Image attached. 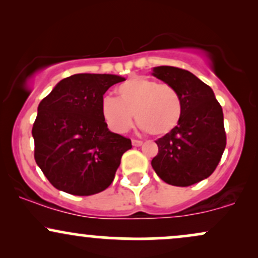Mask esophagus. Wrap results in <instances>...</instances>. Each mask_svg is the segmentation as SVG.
Returning a JSON list of instances; mask_svg holds the SVG:
<instances>
[{
  "label": "esophagus",
  "mask_w": 258,
  "mask_h": 258,
  "mask_svg": "<svg viewBox=\"0 0 258 258\" xmlns=\"http://www.w3.org/2000/svg\"><path fill=\"white\" fill-rule=\"evenodd\" d=\"M143 144V142L138 141V139H132V146L133 147H141Z\"/></svg>",
  "instance_id": "1"
}]
</instances>
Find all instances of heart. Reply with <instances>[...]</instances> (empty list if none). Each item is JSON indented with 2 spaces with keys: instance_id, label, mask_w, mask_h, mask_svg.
<instances>
[{
  "instance_id": "obj_1",
  "label": "heart",
  "mask_w": 258,
  "mask_h": 258,
  "mask_svg": "<svg viewBox=\"0 0 258 258\" xmlns=\"http://www.w3.org/2000/svg\"><path fill=\"white\" fill-rule=\"evenodd\" d=\"M116 97L102 99V114L112 131L123 133L132 126L133 115L143 130L153 136H165L178 125L182 100L172 86L135 76L116 87Z\"/></svg>"
}]
</instances>
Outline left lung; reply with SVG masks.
I'll return each mask as SVG.
<instances>
[{
  "mask_svg": "<svg viewBox=\"0 0 258 258\" xmlns=\"http://www.w3.org/2000/svg\"><path fill=\"white\" fill-rule=\"evenodd\" d=\"M153 75L178 92L182 116L176 128L156 141L152 166L167 184H195L211 176L226 148L222 106L212 88L188 70L162 65L153 68Z\"/></svg>",
  "mask_w": 258,
  "mask_h": 258,
  "instance_id": "1",
  "label": "left lung"
}]
</instances>
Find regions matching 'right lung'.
<instances>
[{"instance_id":"obj_1","label":"right lung","mask_w":258,"mask_h":258,"mask_svg":"<svg viewBox=\"0 0 258 258\" xmlns=\"http://www.w3.org/2000/svg\"><path fill=\"white\" fill-rule=\"evenodd\" d=\"M125 78L111 74H75L59 81L41 100L32 127L35 161L58 190L93 195L114 180L128 138L109 131L102 99Z\"/></svg>"}]
</instances>
